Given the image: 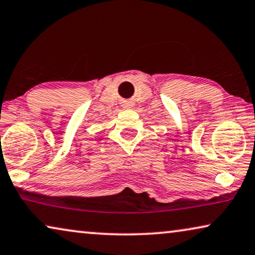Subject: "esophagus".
Returning <instances> with one entry per match:
<instances>
[{
  "instance_id": "1",
  "label": "esophagus",
  "mask_w": 255,
  "mask_h": 255,
  "mask_svg": "<svg viewBox=\"0 0 255 255\" xmlns=\"http://www.w3.org/2000/svg\"><path fill=\"white\" fill-rule=\"evenodd\" d=\"M123 107L125 109H131L132 108V103L131 102H125V103H123Z\"/></svg>"
}]
</instances>
